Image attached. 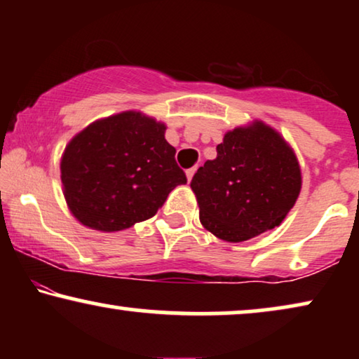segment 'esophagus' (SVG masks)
Wrapping results in <instances>:
<instances>
[{
    "label": "esophagus",
    "mask_w": 359,
    "mask_h": 359,
    "mask_svg": "<svg viewBox=\"0 0 359 359\" xmlns=\"http://www.w3.org/2000/svg\"><path fill=\"white\" fill-rule=\"evenodd\" d=\"M194 173H196V166H193V168H189V170H186V178H188V181L193 180Z\"/></svg>",
    "instance_id": "34e87169"
}]
</instances>
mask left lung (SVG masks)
I'll return each instance as SVG.
<instances>
[{"instance_id":"obj_1","label":"left lung","mask_w":359,"mask_h":359,"mask_svg":"<svg viewBox=\"0 0 359 359\" xmlns=\"http://www.w3.org/2000/svg\"><path fill=\"white\" fill-rule=\"evenodd\" d=\"M301 186L292 149L262 121L227 132L217 145V158L205 161L191 181L201 224L232 243L278 227L296 204Z\"/></svg>"}]
</instances>
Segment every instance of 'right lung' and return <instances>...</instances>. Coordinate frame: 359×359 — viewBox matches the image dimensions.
<instances>
[{
	"label": "right lung",
	"instance_id": "right-lung-1",
	"mask_svg": "<svg viewBox=\"0 0 359 359\" xmlns=\"http://www.w3.org/2000/svg\"><path fill=\"white\" fill-rule=\"evenodd\" d=\"M166 127L126 111L93 122L63 151L60 171L68 209L86 227L117 232L154 217L168 194L186 184Z\"/></svg>",
	"mask_w": 359,
	"mask_h": 359
}]
</instances>
